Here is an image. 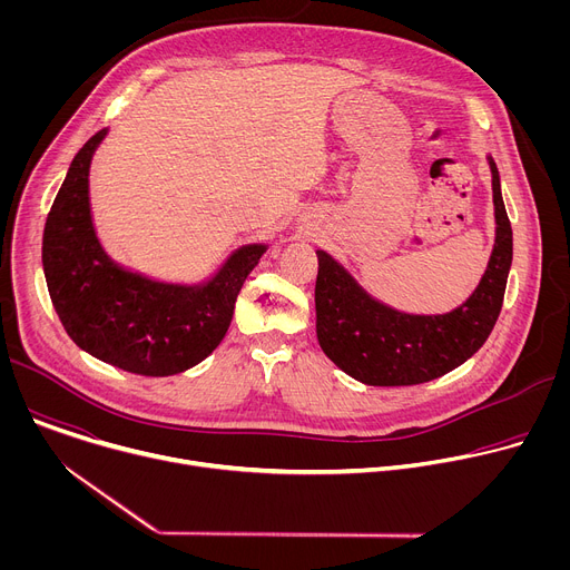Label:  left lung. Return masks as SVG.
<instances>
[{"mask_svg": "<svg viewBox=\"0 0 570 570\" xmlns=\"http://www.w3.org/2000/svg\"><path fill=\"white\" fill-rule=\"evenodd\" d=\"M497 238L475 291L449 313L417 315L372 297L330 253L315 250V332L322 352L365 385H417L433 381L490 338L512 266V225L492 157Z\"/></svg>", "mask_w": 570, "mask_h": 570, "instance_id": "left-lung-1", "label": "left lung"}]
</instances>
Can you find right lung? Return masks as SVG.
<instances>
[{
  "label": "right lung",
  "mask_w": 570,
  "mask_h": 570,
  "mask_svg": "<svg viewBox=\"0 0 570 570\" xmlns=\"http://www.w3.org/2000/svg\"><path fill=\"white\" fill-rule=\"evenodd\" d=\"M108 128L71 159L42 236V268L69 338L95 358L141 376H171L205 361L225 338L236 295L266 253L248 243L200 284L157 282L117 264L90 207V165Z\"/></svg>",
  "instance_id": "1"
}]
</instances>
